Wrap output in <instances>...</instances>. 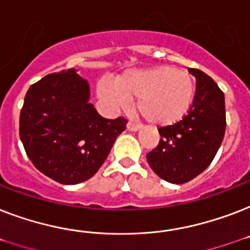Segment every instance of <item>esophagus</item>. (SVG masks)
Listing matches in <instances>:
<instances>
[{"label": "esophagus", "mask_w": 250, "mask_h": 250, "mask_svg": "<svg viewBox=\"0 0 250 250\" xmlns=\"http://www.w3.org/2000/svg\"><path fill=\"white\" fill-rule=\"evenodd\" d=\"M127 128H128L129 131H139V129L143 128V125H137L135 122H128V123H127Z\"/></svg>", "instance_id": "esophagus-1"}]
</instances>
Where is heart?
<instances>
[{
    "mask_svg": "<svg viewBox=\"0 0 250 250\" xmlns=\"http://www.w3.org/2000/svg\"><path fill=\"white\" fill-rule=\"evenodd\" d=\"M194 90L189 72L168 66L127 70L115 83L101 79L97 84L98 97L109 109H125L128 98H137V111L157 125H174L186 117Z\"/></svg>",
    "mask_w": 250,
    "mask_h": 250,
    "instance_id": "heart-1",
    "label": "heart"
}]
</instances>
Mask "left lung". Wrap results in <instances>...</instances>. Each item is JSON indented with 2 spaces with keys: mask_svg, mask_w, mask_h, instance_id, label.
Segmentation results:
<instances>
[{
  "mask_svg": "<svg viewBox=\"0 0 250 250\" xmlns=\"http://www.w3.org/2000/svg\"><path fill=\"white\" fill-rule=\"evenodd\" d=\"M188 71L197 82L189 111L174 125L160 127V143L146 154L152 170L174 184L189 182L211 164L226 131L223 92L201 70Z\"/></svg>",
  "mask_w": 250,
  "mask_h": 250,
  "instance_id": "8db88e82",
  "label": "left lung"
}]
</instances>
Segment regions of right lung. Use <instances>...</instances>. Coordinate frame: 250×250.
Segmentation results:
<instances>
[{"instance_id":"obj_1","label":"right lung","mask_w":250,"mask_h":250,"mask_svg":"<svg viewBox=\"0 0 250 250\" xmlns=\"http://www.w3.org/2000/svg\"><path fill=\"white\" fill-rule=\"evenodd\" d=\"M127 122L102 118L89 102L86 80L68 68L29 86L19 136L37 170L61 184H78L97 172Z\"/></svg>"}]
</instances>
